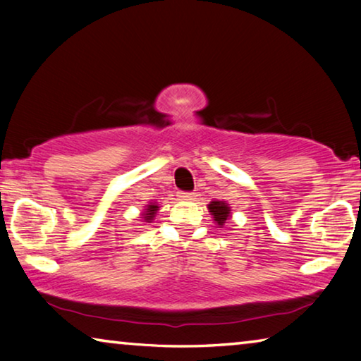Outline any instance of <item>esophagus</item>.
Segmentation results:
<instances>
[{
    "mask_svg": "<svg viewBox=\"0 0 361 361\" xmlns=\"http://www.w3.org/2000/svg\"><path fill=\"white\" fill-rule=\"evenodd\" d=\"M176 197H178V200H183V202H188V200H194L195 194L194 192H178Z\"/></svg>",
    "mask_w": 361,
    "mask_h": 361,
    "instance_id": "esophagus-1",
    "label": "esophagus"
}]
</instances>
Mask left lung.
I'll return each instance as SVG.
<instances>
[{
	"label": "left lung",
	"mask_w": 361,
	"mask_h": 361,
	"mask_svg": "<svg viewBox=\"0 0 361 361\" xmlns=\"http://www.w3.org/2000/svg\"><path fill=\"white\" fill-rule=\"evenodd\" d=\"M209 212L219 228H223L224 223L228 221V218L231 216V207L229 204L223 202V200H213V202H210Z\"/></svg>",
	"instance_id": "obj_1"
}]
</instances>
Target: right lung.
Masks as SVG:
<instances>
[{
  "label": "right lung",
  "instance_id": "obj_1",
  "mask_svg": "<svg viewBox=\"0 0 361 361\" xmlns=\"http://www.w3.org/2000/svg\"><path fill=\"white\" fill-rule=\"evenodd\" d=\"M157 210H159V207H157L156 204H149L148 207H146L145 212H143V219H145V223H151L152 219H154Z\"/></svg>",
  "mask_w": 361,
  "mask_h": 361
}]
</instances>
